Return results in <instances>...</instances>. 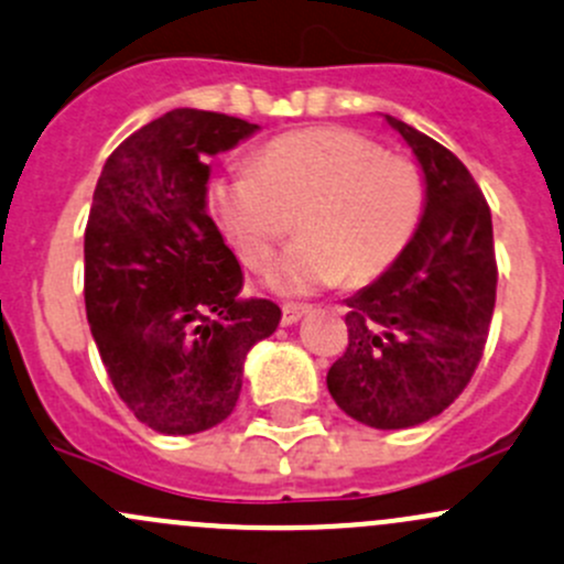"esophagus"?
I'll return each mask as SVG.
<instances>
[{"label": "esophagus", "mask_w": 564, "mask_h": 564, "mask_svg": "<svg viewBox=\"0 0 564 564\" xmlns=\"http://www.w3.org/2000/svg\"><path fill=\"white\" fill-rule=\"evenodd\" d=\"M281 311H283V318H281V322L286 324V327H289V324H297L300 318L305 316L307 311H311V307H307V305H297V302H286V305H283Z\"/></svg>", "instance_id": "1"}]
</instances>
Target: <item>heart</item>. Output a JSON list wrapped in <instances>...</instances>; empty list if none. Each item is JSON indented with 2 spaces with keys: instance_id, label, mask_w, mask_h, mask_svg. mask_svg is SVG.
I'll list each match as a JSON object with an SVG mask.
<instances>
[{
  "instance_id": "1",
  "label": "heart",
  "mask_w": 564,
  "mask_h": 564,
  "mask_svg": "<svg viewBox=\"0 0 564 564\" xmlns=\"http://www.w3.org/2000/svg\"><path fill=\"white\" fill-rule=\"evenodd\" d=\"M424 205L413 159L343 127L281 134L253 156V170H229L210 186L213 216L248 270L270 262L297 216L300 237L267 275L283 294L381 278L416 237Z\"/></svg>"
}]
</instances>
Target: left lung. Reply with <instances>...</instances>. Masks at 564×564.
I'll use <instances>...</instances> for the list:
<instances>
[{"instance_id":"obj_1","label":"left lung","mask_w":564,"mask_h":564,"mask_svg":"<svg viewBox=\"0 0 564 564\" xmlns=\"http://www.w3.org/2000/svg\"><path fill=\"white\" fill-rule=\"evenodd\" d=\"M426 181L422 227L376 283L348 300V348L329 367L332 400L376 430L430 422L484 357L497 297L491 210L470 170L405 121Z\"/></svg>"}]
</instances>
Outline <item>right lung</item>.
<instances>
[{
  "mask_svg": "<svg viewBox=\"0 0 564 564\" xmlns=\"http://www.w3.org/2000/svg\"><path fill=\"white\" fill-rule=\"evenodd\" d=\"M227 112L177 108L105 162L86 224L83 297L123 405L162 435H194L237 405L242 361L281 322L242 297V270L205 210L210 156L257 132Z\"/></svg>",
  "mask_w": 564,
  "mask_h": 564,
  "instance_id": "add662e5",
  "label": "right lung"
}]
</instances>
